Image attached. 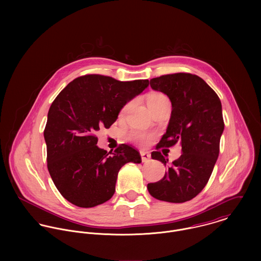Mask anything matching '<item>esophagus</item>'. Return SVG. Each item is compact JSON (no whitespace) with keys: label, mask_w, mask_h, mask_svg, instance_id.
<instances>
[{"label":"esophagus","mask_w":261,"mask_h":261,"mask_svg":"<svg viewBox=\"0 0 261 261\" xmlns=\"http://www.w3.org/2000/svg\"><path fill=\"white\" fill-rule=\"evenodd\" d=\"M140 153H141V156H142V161H143V162H148V161H149V159H150V153H149V151L141 150Z\"/></svg>","instance_id":"obj_1"}]
</instances>
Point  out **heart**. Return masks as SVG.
<instances>
[{
  "label": "heart",
  "mask_w": 261,
  "mask_h": 261,
  "mask_svg": "<svg viewBox=\"0 0 261 261\" xmlns=\"http://www.w3.org/2000/svg\"><path fill=\"white\" fill-rule=\"evenodd\" d=\"M166 103H170L169 101V98L163 94V93H160V92H153V93H150L148 96V105H149V110L150 112L156 110L158 108L166 105ZM130 107V102H127L121 110L120 114H124L125 112L128 111ZM151 135L147 134V133H144V132H139V130H135V132H132L129 135H128V139L140 145V146H148L150 141H151Z\"/></svg>",
  "instance_id": "b5f03b06"
}]
</instances>
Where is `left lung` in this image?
Returning a JSON list of instances; mask_svg holds the SVG:
<instances>
[{
  "label": "left lung",
  "instance_id": "8db88e82",
  "mask_svg": "<svg viewBox=\"0 0 261 261\" xmlns=\"http://www.w3.org/2000/svg\"><path fill=\"white\" fill-rule=\"evenodd\" d=\"M149 84L172 102L167 132L155 149L180 143L183 153L162 180L148 184V190L158 200L183 203L204 189L213 172L224 130L221 101L201 77L191 73L162 75L150 79ZM151 158L165 166L169 162L161 151H152Z\"/></svg>",
  "mask_w": 261,
  "mask_h": 261
}]
</instances>
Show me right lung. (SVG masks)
<instances>
[{
    "mask_svg": "<svg viewBox=\"0 0 261 261\" xmlns=\"http://www.w3.org/2000/svg\"><path fill=\"white\" fill-rule=\"evenodd\" d=\"M148 86V79L83 75L52 102L44 129L47 168L60 194L75 206L91 208L107 202L114 194L120 168L142 162L138 149L126 144L113 152L99 149L95 134L110 128L123 106Z\"/></svg>",
    "mask_w": 261,
    "mask_h": 261,
    "instance_id": "right-lung-1",
    "label": "right lung"
}]
</instances>
